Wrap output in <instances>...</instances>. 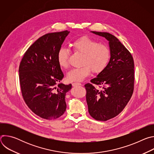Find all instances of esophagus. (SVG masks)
Returning <instances> with one entry per match:
<instances>
[{
	"label": "esophagus",
	"mask_w": 154,
	"mask_h": 154,
	"mask_svg": "<svg viewBox=\"0 0 154 154\" xmlns=\"http://www.w3.org/2000/svg\"><path fill=\"white\" fill-rule=\"evenodd\" d=\"M72 85L73 86H79V85H82L81 83H77V82H74V83H73Z\"/></svg>",
	"instance_id": "obj_1"
}]
</instances>
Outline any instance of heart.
I'll list each match as a JSON object with an SVG mask.
<instances>
[{"instance_id":"b5f03b06","label":"heart","mask_w":154,"mask_h":154,"mask_svg":"<svg viewBox=\"0 0 154 154\" xmlns=\"http://www.w3.org/2000/svg\"><path fill=\"white\" fill-rule=\"evenodd\" d=\"M71 47L75 52L83 54L82 67L74 68L67 74L69 82H81L93 73L101 72L106 66L110 58V51L102 44L88 36H82L74 40ZM57 60L60 66L66 69L69 66V51L64 48L59 49Z\"/></svg>"}]
</instances>
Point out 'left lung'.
Wrapping results in <instances>:
<instances>
[{"mask_svg":"<svg viewBox=\"0 0 154 154\" xmlns=\"http://www.w3.org/2000/svg\"><path fill=\"white\" fill-rule=\"evenodd\" d=\"M109 41L110 59L91 83L85 85L88 112L97 121L118 115L127 105L134 89V61L130 52L114 35L91 32ZM97 87H94V84Z\"/></svg>","mask_w":154,"mask_h":154,"instance_id":"1","label":"left lung"}]
</instances>
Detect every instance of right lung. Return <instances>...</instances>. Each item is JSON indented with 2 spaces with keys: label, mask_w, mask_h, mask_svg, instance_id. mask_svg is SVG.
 <instances>
[{
  "label": "right lung",
  "mask_w": 154,
  "mask_h": 154,
  "mask_svg": "<svg viewBox=\"0 0 154 154\" xmlns=\"http://www.w3.org/2000/svg\"><path fill=\"white\" fill-rule=\"evenodd\" d=\"M69 33L65 30L42 36L29 47L20 63L22 95L28 107L43 119H57L66 109L65 96L72 85H56L64 77L57 53Z\"/></svg>",
  "instance_id": "obj_1"
}]
</instances>
